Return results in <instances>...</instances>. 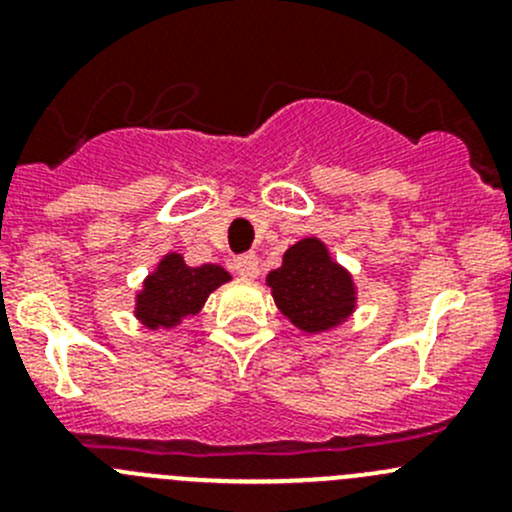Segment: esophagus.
I'll use <instances>...</instances> for the list:
<instances>
[{"mask_svg":"<svg viewBox=\"0 0 512 512\" xmlns=\"http://www.w3.org/2000/svg\"><path fill=\"white\" fill-rule=\"evenodd\" d=\"M232 270L240 277H245V280H252V277L260 275V260H257L255 252H245V255L232 260Z\"/></svg>","mask_w":512,"mask_h":512,"instance_id":"obj_1","label":"esophagus"}]
</instances>
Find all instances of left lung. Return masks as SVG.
<instances>
[{
  "instance_id": "8db88e82",
  "label": "left lung",
  "mask_w": 512,
  "mask_h": 512,
  "mask_svg": "<svg viewBox=\"0 0 512 512\" xmlns=\"http://www.w3.org/2000/svg\"><path fill=\"white\" fill-rule=\"evenodd\" d=\"M277 307L302 332H327L354 312L352 275L329 257L317 237H304L282 257V267L267 275Z\"/></svg>"
}]
</instances>
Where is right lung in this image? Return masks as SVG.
<instances>
[{"instance_id": "right-lung-1", "label": "right lung", "mask_w": 512, "mask_h": 512, "mask_svg": "<svg viewBox=\"0 0 512 512\" xmlns=\"http://www.w3.org/2000/svg\"><path fill=\"white\" fill-rule=\"evenodd\" d=\"M227 280L230 275L223 267H188L183 257L170 252L143 282V292L136 297V317L151 329L175 327L190 314H198L208 294Z\"/></svg>"}]
</instances>
